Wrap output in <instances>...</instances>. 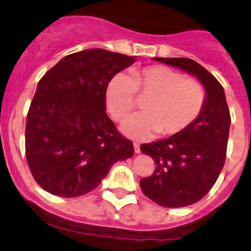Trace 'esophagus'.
<instances>
[{"label": "esophagus", "instance_id": "34e87169", "mask_svg": "<svg viewBox=\"0 0 251 251\" xmlns=\"http://www.w3.org/2000/svg\"><path fill=\"white\" fill-rule=\"evenodd\" d=\"M134 151H135V153L140 152V145L138 143H134Z\"/></svg>", "mask_w": 251, "mask_h": 251}]
</instances>
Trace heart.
<instances>
[{
	"label": "heart",
	"instance_id": "obj_1",
	"mask_svg": "<svg viewBox=\"0 0 251 251\" xmlns=\"http://www.w3.org/2000/svg\"><path fill=\"white\" fill-rule=\"evenodd\" d=\"M135 93L148 96L145 112L130 116L123 122L122 131L133 139H145L160 133L175 136L187 130L201 113L205 89L193 78L166 66L131 69L129 75L118 73L106 86V106L115 120L126 118L135 106Z\"/></svg>",
	"mask_w": 251,
	"mask_h": 251
}]
</instances>
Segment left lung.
I'll use <instances>...</instances> for the list:
<instances>
[{
    "mask_svg": "<svg viewBox=\"0 0 251 251\" xmlns=\"http://www.w3.org/2000/svg\"><path fill=\"white\" fill-rule=\"evenodd\" d=\"M153 59L193 74L206 90L204 108L187 130L140 146L141 152L150 155L156 163L152 175L140 179L144 194L163 207L189 206L210 192L225 165L229 108L222 85L198 62Z\"/></svg>",
    "mask_w": 251,
    "mask_h": 251,
    "instance_id": "1",
    "label": "left lung"
}]
</instances>
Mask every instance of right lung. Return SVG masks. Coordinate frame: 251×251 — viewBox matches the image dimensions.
<instances>
[{"label": "right lung", "mask_w": 251, "mask_h": 251, "mask_svg": "<svg viewBox=\"0 0 251 251\" xmlns=\"http://www.w3.org/2000/svg\"><path fill=\"white\" fill-rule=\"evenodd\" d=\"M135 57L91 49L63 57L45 73L25 126V155L34 179L57 197L95 189L117 161L133 156L106 113L105 91Z\"/></svg>", "instance_id": "right-lung-1"}]
</instances>
